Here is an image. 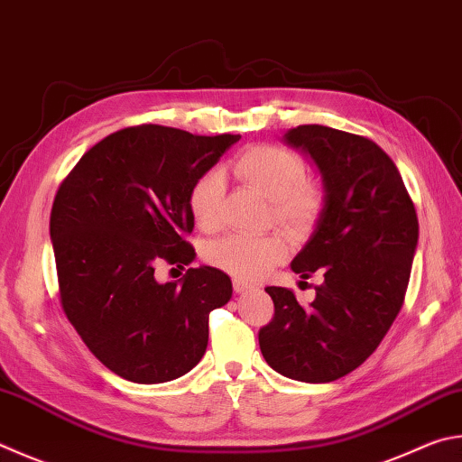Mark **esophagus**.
<instances>
[{"instance_id": "34e87169", "label": "esophagus", "mask_w": 462, "mask_h": 462, "mask_svg": "<svg viewBox=\"0 0 462 462\" xmlns=\"http://www.w3.org/2000/svg\"><path fill=\"white\" fill-rule=\"evenodd\" d=\"M253 289H254V284H250V282L242 281V279H234V291H236V292H248Z\"/></svg>"}]
</instances>
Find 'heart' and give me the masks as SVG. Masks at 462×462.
I'll return each mask as SVG.
<instances>
[{"label": "heart", "instance_id": "1", "mask_svg": "<svg viewBox=\"0 0 462 462\" xmlns=\"http://www.w3.org/2000/svg\"><path fill=\"white\" fill-rule=\"evenodd\" d=\"M230 171L245 186L271 199L274 222L297 234L309 232L319 222L325 208V191L317 181L305 180V163L291 149L279 145H254L232 159ZM224 196L222 175L208 171L194 181L188 208L202 230H214L220 220ZM287 242L279 234H228L212 242L206 260L232 276L256 281L287 256Z\"/></svg>", "mask_w": 462, "mask_h": 462}]
</instances>
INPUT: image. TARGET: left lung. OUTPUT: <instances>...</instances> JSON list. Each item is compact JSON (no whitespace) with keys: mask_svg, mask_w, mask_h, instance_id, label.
Wrapping results in <instances>:
<instances>
[{"mask_svg":"<svg viewBox=\"0 0 462 462\" xmlns=\"http://www.w3.org/2000/svg\"><path fill=\"white\" fill-rule=\"evenodd\" d=\"M313 159L325 208L291 268L323 273L315 300L266 287L273 321L258 331L260 351L291 380L325 383L354 372L380 346L400 313L418 245V217L398 167L372 139L323 125L284 133Z\"/></svg>","mask_w":462,"mask_h":462,"instance_id":"left-lung-1","label":"left lung"}]
</instances>
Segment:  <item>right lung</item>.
Listing matches in <instances>:
<instances>
[{"label":"right lung","mask_w":462,"mask_h":462,"mask_svg":"<svg viewBox=\"0 0 462 462\" xmlns=\"http://www.w3.org/2000/svg\"><path fill=\"white\" fill-rule=\"evenodd\" d=\"M238 139L121 129L88 149L56 191L50 238L64 315L125 380L170 382L206 354L208 317L230 300V276L199 266L159 282L155 268L194 260L189 189Z\"/></svg>","instance_id":"obj_1"}]
</instances>
